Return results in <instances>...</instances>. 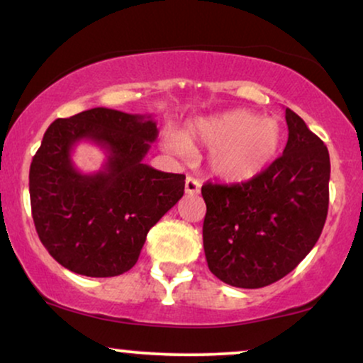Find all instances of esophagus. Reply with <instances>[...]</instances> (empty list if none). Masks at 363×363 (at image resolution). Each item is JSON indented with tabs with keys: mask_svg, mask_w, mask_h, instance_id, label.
Listing matches in <instances>:
<instances>
[{
	"mask_svg": "<svg viewBox=\"0 0 363 363\" xmlns=\"http://www.w3.org/2000/svg\"><path fill=\"white\" fill-rule=\"evenodd\" d=\"M200 188H201V183L196 180V178H193V177L186 178V182H185V193H186V195H199Z\"/></svg>",
	"mask_w": 363,
	"mask_h": 363,
	"instance_id": "obj_1",
	"label": "esophagus"
}]
</instances>
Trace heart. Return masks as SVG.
<instances>
[{
    "instance_id": "obj_1",
    "label": "heart",
    "mask_w": 363,
    "mask_h": 363,
    "mask_svg": "<svg viewBox=\"0 0 363 363\" xmlns=\"http://www.w3.org/2000/svg\"><path fill=\"white\" fill-rule=\"evenodd\" d=\"M164 143L178 155L208 148L206 164L211 175L227 183H247L263 175L279 158L284 128L275 118L228 110L188 121L183 133L173 131Z\"/></svg>"
}]
</instances>
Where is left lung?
<instances>
[{
    "label": "left lung",
    "instance_id": "8db88e82",
    "mask_svg": "<svg viewBox=\"0 0 363 363\" xmlns=\"http://www.w3.org/2000/svg\"><path fill=\"white\" fill-rule=\"evenodd\" d=\"M284 155L255 180L205 183L203 248L210 272L238 289L284 279L308 255L325 225L330 157L290 108Z\"/></svg>",
    "mask_w": 363,
    "mask_h": 363
}]
</instances>
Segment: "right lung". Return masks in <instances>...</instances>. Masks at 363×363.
Returning a JSON list of instances; mask_svg holds the SVG:
<instances>
[{"label": "right lung", "instance_id": "right-lung-1", "mask_svg": "<svg viewBox=\"0 0 363 363\" xmlns=\"http://www.w3.org/2000/svg\"><path fill=\"white\" fill-rule=\"evenodd\" d=\"M157 136L152 115L101 106L48 126L30 167V199L38 237L60 265L98 279L135 265L150 228L185 191V175L143 163ZM82 140L106 152L100 172L74 167Z\"/></svg>", "mask_w": 363, "mask_h": 363}]
</instances>
